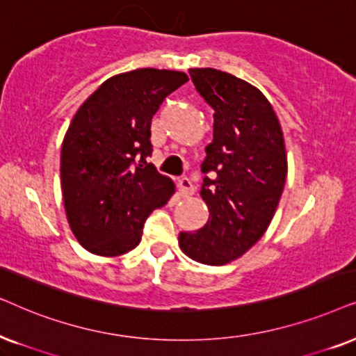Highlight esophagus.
Masks as SVG:
<instances>
[{
	"mask_svg": "<svg viewBox=\"0 0 356 356\" xmlns=\"http://www.w3.org/2000/svg\"><path fill=\"white\" fill-rule=\"evenodd\" d=\"M177 187H179V193H181L182 197H191V195H193V192H195V187H193L191 179H187V177L179 179Z\"/></svg>",
	"mask_w": 356,
	"mask_h": 356,
	"instance_id": "1",
	"label": "esophagus"
}]
</instances>
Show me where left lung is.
I'll return each instance as SVG.
<instances>
[{
  "mask_svg": "<svg viewBox=\"0 0 356 356\" xmlns=\"http://www.w3.org/2000/svg\"><path fill=\"white\" fill-rule=\"evenodd\" d=\"M191 78L213 107L200 195L210 218L197 233L179 234L182 252L207 265H225L262 238L285 187L283 131L268 99L244 79L215 68H192Z\"/></svg>",
  "mask_w": 356,
  "mask_h": 356,
  "instance_id": "8db88e82",
  "label": "left lung"
}]
</instances>
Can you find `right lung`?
<instances>
[{"label":"right lung","mask_w":356,"mask_h":356,"mask_svg":"<svg viewBox=\"0 0 356 356\" xmlns=\"http://www.w3.org/2000/svg\"><path fill=\"white\" fill-rule=\"evenodd\" d=\"M187 79L184 71H127L76 111L61 145V193L71 231L89 252L115 257L135 249L149 213L174 195V182L146 158L151 118Z\"/></svg>","instance_id":"obj_1"}]
</instances>
